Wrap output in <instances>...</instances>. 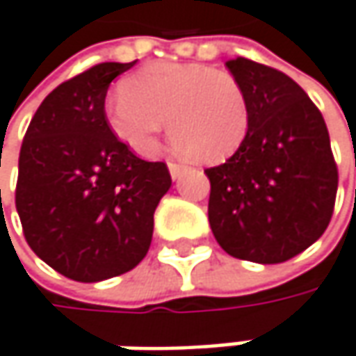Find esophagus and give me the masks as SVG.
Returning a JSON list of instances; mask_svg holds the SVG:
<instances>
[{
    "mask_svg": "<svg viewBox=\"0 0 356 356\" xmlns=\"http://www.w3.org/2000/svg\"><path fill=\"white\" fill-rule=\"evenodd\" d=\"M167 167H169V173H171V177L173 179H179L183 173H185V167H183V165H179V163H173V161H171Z\"/></svg>",
    "mask_w": 356,
    "mask_h": 356,
    "instance_id": "34e87169",
    "label": "esophagus"
}]
</instances>
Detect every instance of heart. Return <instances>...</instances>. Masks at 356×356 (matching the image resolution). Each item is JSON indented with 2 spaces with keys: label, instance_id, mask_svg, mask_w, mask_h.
<instances>
[{
  "label": "heart",
  "instance_id": "heart-1",
  "mask_svg": "<svg viewBox=\"0 0 356 356\" xmlns=\"http://www.w3.org/2000/svg\"><path fill=\"white\" fill-rule=\"evenodd\" d=\"M120 90L106 102V124L140 157L157 153L165 122L179 149L203 165L232 157L250 129L240 82L205 64H151Z\"/></svg>",
  "mask_w": 356,
  "mask_h": 356
}]
</instances>
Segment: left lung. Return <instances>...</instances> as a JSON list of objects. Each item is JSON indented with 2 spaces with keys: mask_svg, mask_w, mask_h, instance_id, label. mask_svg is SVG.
<instances>
[{
  "mask_svg": "<svg viewBox=\"0 0 356 356\" xmlns=\"http://www.w3.org/2000/svg\"><path fill=\"white\" fill-rule=\"evenodd\" d=\"M250 111L241 147L211 183L209 225L221 248L240 260L280 264L324 234L339 173L321 111L286 74L248 58L229 60Z\"/></svg>",
  "mask_w": 356,
  "mask_h": 356,
  "instance_id": "obj_1",
  "label": "left lung"
}]
</instances>
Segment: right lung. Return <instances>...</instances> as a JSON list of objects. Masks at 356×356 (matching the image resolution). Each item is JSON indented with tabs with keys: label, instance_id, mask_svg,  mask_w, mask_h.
Listing matches in <instances>:
<instances>
[{
	"label": "right lung",
	"instance_id": "1",
	"mask_svg": "<svg viewBox=\"0 0 356 356\" xmlns=\"http://www.w3.org/2000/svg\"><path fill=\"white\" fill-rule=\"evenodd\" d=\"M135 62H104L44 98L19 151L15 207L35 256L76 282L133 270L171 187L165 163L131 153L106 124L104 98Z\"/></svg>",
	"mask_w": 356,
	"mask_h": 356
}]
</instances>
